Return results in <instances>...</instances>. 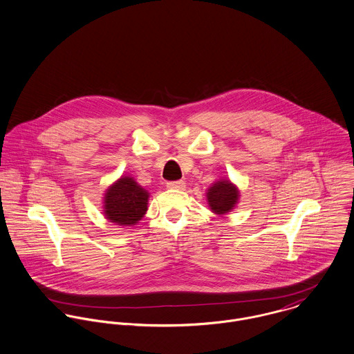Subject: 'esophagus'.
<instances>
[{
  "mask_svg": "<svg viewBox=\"0 0 354 354\" xmlns=\"http://www.w3.org/2000/svg\"><path fill=\"white\" fill-rule=\"evenodd\" d=\"M166 185L170 189H178V191H183L185 188V183L184 181H169Z\"/></svg>",
  "mask_w": 354,
  "mask_h": 354,
  "instance_id": "1",
  "label": "esophagus"
}]
</instances>
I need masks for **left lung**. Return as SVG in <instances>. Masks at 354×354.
<instances>
[{
    "label": "left lung",
    "mask_w": 354,
    "mask_h": 354,
    "mask_svg": "<svg viewBox=\"0 0 354 354\" xmlns=\"http://www.w3.org/2000/svg\"><path fill=\"white\" fill-rule=\"evenodd\" d=\"M207 204L209 209L218 215L229 214L239 203L240 191L229 178H219L205 192Z\"/></svg>",
    "instance_id": "1"
}]
</instances>
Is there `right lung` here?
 <instances>
[{"label":"right lung","instance_id":"right-lung-1","mask_svg":"<svg viewBox=\"0 0 354 354\" xmlns=\"http://www.w3.org/2000/svg\"><path fill=\"white\" fill-rule=\"evenodd\" d=\"M149 199L150 192L133 177L121 176L104 191L103 215L118 226H133L146 215Z\"/></svg>","mask_w":354,"mask_h":354}]
</instances>
